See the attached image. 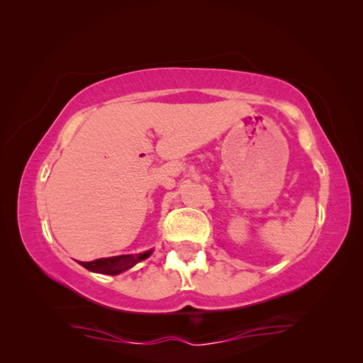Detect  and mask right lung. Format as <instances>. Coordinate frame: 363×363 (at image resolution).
Here are the masks:
<instances>
[{
    "mask_svg": "<svg viewBox=\"0 0 363 363\" xmlns=\"http://www.w3.org/2000/svg\"><path fill=\"white\" fill-rule=\"evenodd\" d=\"M152 250L143 252L139 255H119V257H108V258H99L94 262H79L84 268H87L89 272L101 273V274H119L134 267L135 263H139L145 258L150 257Z\"/></svg>",
    "mask_w": 363,
    "mask_h": 363,
    "instance_id": "1",
    "label": "right lung"
}]
</instances>
